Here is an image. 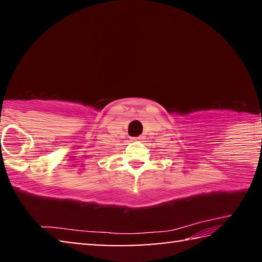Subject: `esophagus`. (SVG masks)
<instances>
[{
    "mask_svg": "<svg viewBox=\"0 0 262 262\" xmlns=\"http://www.w3.org/2000/svg\"><path fill=\"white\" fill-rule=\"evenodd\" d=\"M140 137H133V141H140Z\"/></svg>",
    "mask_w": 262,
    "mask_h": 262,
    "instance_id": "34e87169",
    "label": "esophagus"
}]
</instances>
